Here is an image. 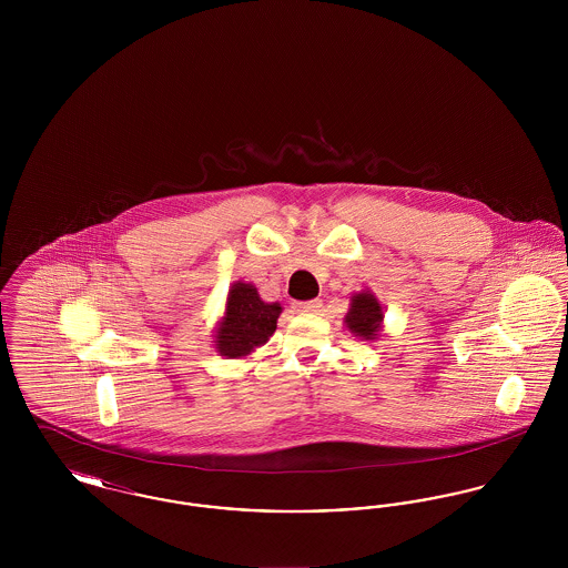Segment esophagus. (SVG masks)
<instances>
[{"mask_svg": "<svg viewBox=\"0 0 568 568\" xmlns=\"http://www.w3.org/2000/svg\"><path fill=\"white\" fill-rule=\"evenodd\" d=\"M322 300H306V302H296V308L300 313H320L322 311Z\"/></svg>", "mask_w": 568, "mask_h": 568, "instance_id": "obj_1", "label": "esophagus"}]
</instances>
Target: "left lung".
Listing matches in <instances>:
<instances>
[{"instance_id":"left-lung-1","label":"left lung","mask_w":568,"mask_h":568,"mask_svg":"<svg viewBox=\"0 0 568 568\" xmlns=\"http://www.w3.org/2000/svg\"><path fill=\"white\" fill-rule=\"evenodd\" d=\"M381 320H383V313H381L377 297L368 292L353 296L352 308H349L345 322L355 336L373 341L381 329Z\"/></svg>"}]
</instances>
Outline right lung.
I'll return each instance as SVG.
<instances>
[{
	"mask_svg": "<svg viewBox=\"0 0 568 568\" xmlns=\"http://www.w3.org/2000/svg\"><path fill=\"white\" fill-rule=\"evenodd\" d=\"M281 315L276 302H264L248 283H236L230 290L225 317L216 329V349L225 357H243L264 345Z\"/></svg>",
	"mask_w": 568,
	"mask_h": 568,
	"instance_id": "1",
	"label": "right lung"
}]
</instances>
